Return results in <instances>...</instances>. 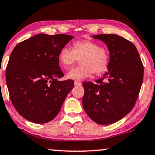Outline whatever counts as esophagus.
I'll return each mask as SVG.
<instances>
[{"mask_svg": "<svg viewBox=\"0 0 155 155\" xmlns=\"http://www.w3.org/2000/svg\"><path fill=\"white\" fill-rule=\"evenodd\" d=\"M74 85L75 86H81V83L79 82V81H74Z\"/></svg>", "mask_w": 155, "mask_h": 155, "instance_id": "esophagus-1", "label": "esophagus"}]
</instances>
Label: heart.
Instances as JSON below:
<instances>
[{
  "instance_id": "obj_1",
  "label": "heart",
  "mask_w": 155,
  "mask_h": 155,
  "mask_svg": "<svg viewBox=\"0 0 155 155\" xmlns=\"http://www.w3.org/2000/svg\"><path fill=\"white\" fill-rule=\"evenodd\" d=\"M78 59L80 66L67 73L69 79L81 81L90 77L92 73L100 75L107 70L109 66V53L105 48L100 47L95 42L81 40L73 44V50L64 46L58 53V61L63 68H69Z\"/></svg>"
}]
</instances>
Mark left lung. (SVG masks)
<instances>
[{
	"instance_id": "obj_1",
	"label": "left lung",
	"mask_w": 155,
	"mask_h": 155,
	"mask_svg": "<svg viewBox=\"0 0 155 155\" xmlns=\"http://www.w3.org/2000/svg\"><path fill=\"white\" fill-rule=\"evenodd\" d=\"M93 38L107 45L108 71L96 81L83 83L82 105L88 116L100 125L120 120L135 105L143 77V66L135 45L117 35H97Z\"/></svg>"
}]
</instances>
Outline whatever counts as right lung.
Segmentation results:
<instances>
[{
    "label": "right lung",
    "mask_w": 155,
    "mask_h": 155,
    "mask_svg": "<svg viewBox=\"0 0 155 155\" xmlns=\"http://www.w3.org/2000/svg\"><path fill=\"white\" fill-rule=\"evenodd\" d=\"M74 38L63 34H39L16 45L5 79L13 105L23 118L45 124L56 117L74 81H59L63 73L58 53Z\"/></svg>",
    "instance_id": "1"
}]
</instances>
